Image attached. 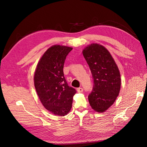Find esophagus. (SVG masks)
Segmentation results:
<instances>
[{
  "mask_svg": "<svg viewBox=\"0 0 147 147\" xmlns=\"http://www.w3.org/2000/svg\"><path fill=\"white\" fill-rule=\"evenodd\" d=\"M77 91H78V92H79V93H82V92H83V89L82 88H79L77 89Z\"/></svg>",
  "mask_w": 147,
  "mask_h": 147,
  "instance_id": "obj_1",
  "label": "esophagus"
}]
</instances>
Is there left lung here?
Instances as JSON below:
<instances>
[{"instance_id":"obj_1","label":"left lung","mask_w":147,"mask_h":147,"mask_svg":"<svg viewBox=\"0 0 147 147\" xmlns=\"http://www.w3.org/2000/svg\"><path fill=\"white\" fill-rule=\"evenodd\" d=\"M92 75L94 86L88 96L92 109L103 113L109 109L118 96L121 78L118 67L104 46L92 43L83 51Z\"/></svg>"}]
</instances>
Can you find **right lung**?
Returning a JSON list of instances; mask_svg holds the SVG:
<instances>
[{
	"label": "right lung",
	"mask_w": 147,
	"mask_h": 147,
	"mask_svg": "<svg viewBox=\"0 0 147 147\" xmlns=\"http://www.w3.org/2000/svg\"><path fill=\"white\" fill-rule=\"evenodd\" d=\"M72 48L53 45L48 49L37 65L34 83L37 94L46 110L64 116L70 111L76 90L69 86L64 76V62Z\"/></svg>",
	"instance_id": "1"
}]
</instances>
